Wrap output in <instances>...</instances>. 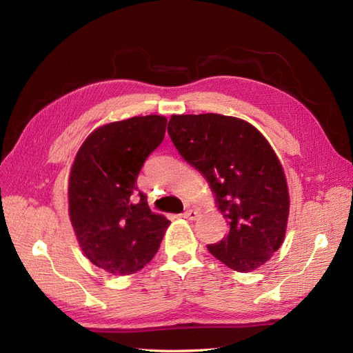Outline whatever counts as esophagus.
Masks as SVG:
<instances>
[{"mask_svg":"<svg viewBox=\"0 0 353 353\" xmlns=\"http://www.w3.org/2000/svg\"><path fill=\"white\" fill-rule=\"evenodd\" d=\"M181 216L185 218V219H190V221H194V219L199 218V212L196 209H188Z\"/></svg>","mask_w":353,"mask_h":353,"instance_id":"esophagus-1","label":"esophagus"}]
</instances>
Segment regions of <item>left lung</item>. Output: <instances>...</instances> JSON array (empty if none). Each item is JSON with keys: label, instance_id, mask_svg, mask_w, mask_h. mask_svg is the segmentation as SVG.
<instances>
[{"label": "left lung", "instance_id": "obj_1", "mask_svg": "<svg viewBox=\"0 0 353 353\" xmlns=\"http://www.w3.org/2000/svg\"><path fill=\"white\" fill-rule=\"evenodd\" d=\"M168 134L205 175L230 231L208 250L231 270L250 272L271 259L285 236L288 190L279 157L254 126L216 113L174 114Z\"/></svg>", "mask_w": 353, "mask_h": 353}]
</instances>
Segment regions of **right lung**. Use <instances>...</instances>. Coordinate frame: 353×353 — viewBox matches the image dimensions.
Here are the masks:
<instances>
[{
    "label": "right lung",
    "instance_id": "add662e5",
    "mask_svg": "<svg viewBox=\"0 0 353 353\" xmlns=\"http://www.w3.org/2000/svg\"><path fill=\"white\" fill-rule=\"evenodd\" d=\"M166 117L108 123L81 145L69 178V215L85 256L113 275L140 271L153 259L169 221L148 208L137 178L165 138Z\"/></svg>",
    "mask_w": 353,
    "mask_h": 353
}]
</instances>
